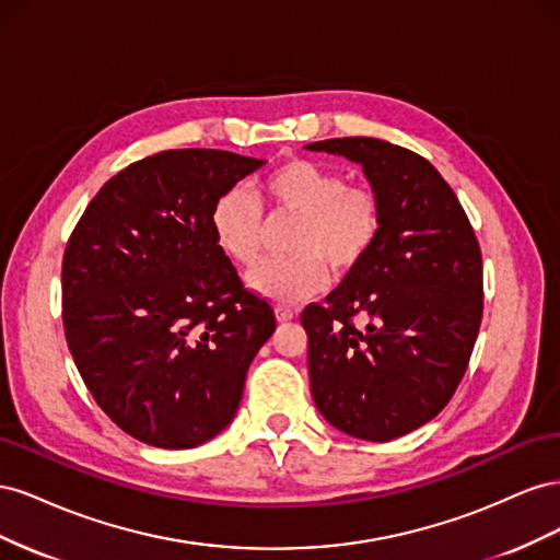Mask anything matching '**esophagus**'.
<instances>
[{
  "instance_id": "esophagus-1",
  "label": "esophagus",
  "mask_w": 560,
  "mask_h": 560,
  "mask_svg": "<svg viewBox=\"0 0 560 560\" xmlns=\"http://www.w3.org/2000/svg\"><path fill=\"white\" fill-rule=\"evenodd\" d=\"M276 317H278V322H290L296 317V311L290 306H276Z\"/></svg>"
}]
</instances>
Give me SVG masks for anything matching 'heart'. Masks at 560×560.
Returning a JSON list of instances; mask_svg holds the SVG:
<instances>
[{
    "label": "heart",
    "mask_w": 560,
    "mask_h": 560,
    "mask_svg": "<svg viewBox=\"0 0 560 560\" xmlns=\"http://www.w3.org/2000/svg\"><path fill=\"white\" fill-rule=\"evenodd\" d=\"M270 217H290L284 252L290 257L254 268V292L280 303L311 299L336 278H348L376 247L383 231V198L374 186L348 184L336 167L313 159H287L257 182ZM214 243L231 261L249 268L261 259V212L243 189L219 196L210 212Z\"/></svg>",
    "instance_id": "b5f03b06"
}]
</instances>
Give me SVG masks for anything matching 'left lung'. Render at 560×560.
<instances>
[{"label":"left lung","mask_w":560,"mask_h":560,"mask_svg":"<svg viewBox=\"0 0 560 560\" xmlns=\"http://www.w3.org/2000/svg\"><path fill=\"white\" fill-rule=\"evenodd\" d=\"M362 163L383 231L325 306L301 313L319 413L366 442L425 425L460 385L483 315L481 247L448 182L416 151L376 138L311 142Z\"/></svg>","instance_id":"1"}]
</instances>
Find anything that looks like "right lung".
I'll return each mask as SVG.
<instances>
[{"mask_svg":"<svg viewBox=\"0 0 560 560\" xmlns=\"http://www.w3.org/2000/svg\"><path fill=\"white\" fill-rule=\"evenodd\" d=\"M259 165L222 149L135 161L67 241V346L100 409L149 446L194 448L224 430L276 331L210 229L214 200Z\"/></svg>","mask_w":560,"mask_h":560,"instance_id":"obj_1","label":"right lung"}]
</instances>
